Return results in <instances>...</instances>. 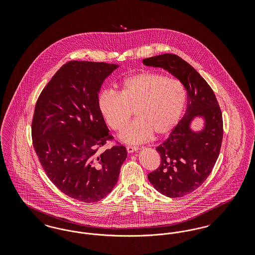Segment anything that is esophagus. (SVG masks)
<instances>
[{"mask_svg":"<svg viewBox=\"0 0 255 255\" xmlns=\"http://www.w3.org/2000/svg\"><path fill=\"white\" fill-rule=\"evenodd\" d=\"M126 149H127V152H128L129 154L133 153V152H135V151H137V150H138V148H137V147H135V146H127V147H126Z\"/></svg>","mask_w":255,"mask_h":255,"instance_id":"1","label":"esophagus"}]
</instances>
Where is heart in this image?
<instances>
[{
    "mask_svg": "<svg viewBox=\"0 0 255 255\" xmlns=\"http://www.w3.org/2000/svg\"><path fill=\"white\" fill-rule=\"evenodd\" d=\"M187 100V93L180 80L161 73L143 72L125 78L120 92L104 90L97 99L104 122L121 132L133 116L136 120L121 133L122 141L141 143L154 133L163 136L178 124Z\"/></svg>",
    "mask_w": 255,
    "mask_h": 255,
    "instance_id": "heart-1",
    "label": "heart"
}]
</instances>
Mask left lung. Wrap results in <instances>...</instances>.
Returning a JSON list of instances; mask_svg holds the SVG:
<instances>
[{
  "mask_svg": "<svg viewBox=\"0 0 255 255\" xmlns=\"http://www.w3.org/2000/svg\"><path fill=\"white\" fill-rule=\"evenodd\" d=\"M143 64L162 68L186 89L185 114L169 137L156 148L160 164L148 174L149 182L158 192L180 198L201 186L215 165L224 133L222 112L210 86L180 56L165 53L146 58ZM195 117L204 120V127L200 131H193L190 127Z\"/></svg>",
  "mask_w": 255,
  "mask_h": 255,
  "instance_id": "8db88e82",
  "label": "left lung"
}]
</instances>
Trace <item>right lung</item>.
I'll return each mask as SVG.
<instances>
[{
	"label": "right lung",
	"mask_w": 255,
	"mask_h": 255,
	"mask_svg": "<svg viewBox=\"0 0 255 255\" xmlns=\"http://www.w3.org/2000/svg\"><path fill=\"white\" fill-rule=\"evenodd\" d=\"M119 65L70 61L63 65L37 99L31 135L37 157L52 183L64 194L95 203L119 181L126 148L98 149L113 139L98 109L105 78Z\"/></svg>",
	"instance_id": "obj_1"
}]
</instances>
